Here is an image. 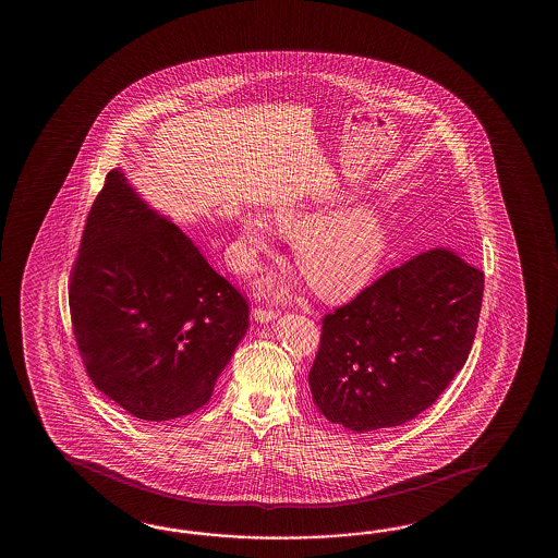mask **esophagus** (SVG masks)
Masks as SVG:
<instances>
[{
    "instance_id": "34e87169",
    "label": "esophagus",
    "mask_w": 558,
    "mask_h": 558,
    "mask_svg": "<svg viewBox=\"0 0 558 558\" xmlns=\"http://www.w3.org/2000/svg\"><path fill=\"white\" fill-rule=\"evenodd\" d=\"M277 317H279V311H274V308L259 307L253 311V319L257 320V323H271Z\"/></svg>"
}]
</instances>
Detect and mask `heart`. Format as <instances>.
Instances as JSON below:
<instances>
[{
	"instance_id": "heart-1",
	"label": "heart",
	"mask_w": 558,
	"mask_h": 558,
	"mask_svg": "<svg viewBox=\"0 0 558 558\" xmlns=\"http://www.w3.org/2000/svg\"><path fill=\"white\" fill-rule=\"evenodd\" d=\"M279 235L295 239V265L317 295L329 301L355 296L367 287L389 255L391 235L379 211L367 203L337 207L320 217L311 202H289L275 209ZM274 227L262 214L238 221L235 267L253 274L274 255Z\"/></svg>"
}]
</instances>
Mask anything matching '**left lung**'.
<instances>
[{
	"label": "left lung",
	"instance_id": "8db88e82",
	"mask_svg": "<svg viewBox=\"0 0 558 558\" xmlns=\"http://www.w3.org/2000/svg\"><path fill=\"white\" fill-rule=\"evenodd\" d=\"M483 289V271L454 251L430 250L325 315L308 371L320 413L355 433L421 415L471 353Z\"/></svg>",
	"mask_w": 558,
	"mask_h": 558
}]
</instances>
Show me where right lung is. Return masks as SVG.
<instances>
[{"label": "right lung", "instance_id": "add662e5", "mask_svg": "<svg viewBox=\"0 0 558 558\" xmlns=\"http://www.w3.org/2000/svg\"><path fill=\"white\" fill-rule=\"evenodd\" d=\"M70 311L89 379L147 423L207 403L250 327L243 295L121 169L87 215Z\"/></svg>", "mask_w": 558, "mask_h": 558}]
</instances>
